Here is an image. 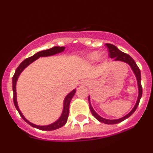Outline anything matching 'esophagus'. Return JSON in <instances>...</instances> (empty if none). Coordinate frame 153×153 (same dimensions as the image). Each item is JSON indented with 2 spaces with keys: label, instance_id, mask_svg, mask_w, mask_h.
<instances>
[{
  "label": "esophagus",
  "instance_id": "1",
  "mask_svg": "<svg viewBox=\"0 0 153 153\" xmlns=\"http://www.w3.org/2000/svg\"><path fill=\"white\" fill-rule=\"evenodd\" d=\"M85 83H86V82H85Z\"/></svg>",
  "mask_w": 153,
  "mask_h": 153
}]
</instances>
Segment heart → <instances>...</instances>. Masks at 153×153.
<instances>
[{
    "mask_svg": "<svg viewBox=\"0 0 153 153\" xmlns=\"http://www.w3.org/2000/svg\"><path fill=\"white\" fill-rule=\"evenodd\" d=\"M86 59L89 61H91V62H95L97 60L99 59L100 58V52H98V51H93V52H91L89 53H88L86 55ZM100 58H104V57H101Z\"/></svg>",
    "mask_w": 153,
    "mask_h": 153,
    "instance_id": "1",
    "label": "heart"
}]
</instances>
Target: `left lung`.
I'll return each mask as SVG.
<instances>
[{
  "instance_id": "left-lung-1",
  "label": "left lung",
  "mask_w": 153,
  "mask_h": 153,
  "mask_svg": "<svg viewBox=\"0 0 153 153\" xmlns=\"http://www.w3.org/2000/svg\"><path fill=\"white\" fill-rule=\"evenodd\" d=\"M106 47L108 48V50H109V56L111 58H114V61H123V62L126 63L127 64H129V67H131V69L133 71L134 74H135V77H136L137 82H138V99H137L136 104H135V106L133 107V109L127 114L125 116L122 117L121 118H118V119H115V120H109L106 119V118H102V117L100 116L99 115L96 113L95 110L92 108V105H91L90 103V97L89 96L88 100H89V109H90L91 112H92V115L98 120V121L101 123H104L106 124H118V123L121 122V121H124L126 118H129V116L132 115L134 113L135 110H136L137 107H138V104H139L140 99H141V96H142V86H141V71H140L139 68L137 66L136 63L135 62L133 59L129 56L127 54L124 53V52H121V50L118 49L115 46L112 45L111 44H106Z\"/></svg>"
}]
</instances>
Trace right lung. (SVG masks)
Here are the masks:
<instances>
[{
  "mask_svg": "<svg viewBox=\"0 0 153 153\" xmlns=\"http://www.w3.org/2000/svg\"><path fill=\"white\" fill-rule=\"evenodd\" d=\"M65 47H54L51 49H47V50H43L40 51V52H37L36 54H35L32 56L29 57V58H27V59L24 60L19 66L17 68L16 71H15V74L13 75V78H12V90H13V101L14 104H15V108L17 109V110L19 112L20 115L21 116V118L27 123L30 126H32V127L37 128L38 129H41V130H46V131H51V130H55V129H58V128L61 127V126H64L66 123L67 121L68 116H69V104H70V101L72 100V97L75 95V92H76V89H73L71 92H69V94L66 96V98H64V108H63V112L61 114V117L57 120L56 121H55L52 124L46 125V126H39V125L34 124L32 123L29 122L28 120L25 118V117L23 115L22 112L20 110L19 107H18V102H17V94H16V83L18 79V77L21 75V72H23L24 69L26 67H28L30 64H32V62L37 60L38 58H41V57H47V56H51V55H54L55 54L60 53V52H62L63 51H64Z\"/></svg>",
  "mask_w": 153,
  "mask_h": 153,
  "instance_id": "obj_1",
  "label": "right lung"
}]
</instances>
